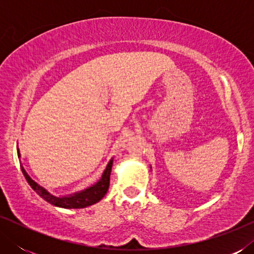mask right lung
<instances>
[{"mask_svg":"<svg viewBox=\"0 0 254 254\" xmlns=\"http://www.w3.org/2000/svg\"><path fill=\"white\" fill-rule=\"evenodd\" d=\"M17 154H18V158H20V152L18 148H17ZM112 165L113 158H111L98 182L95 183L91 186L86 187L84 190H78V192H75L72 194H68V195H54V194L51 193L47 189H45L44 186H41L40 184H38L36 182V180L31 178L29 173H27L25 171V169L23 168L22 164H20V169H22V172L24 177H25L26 182L29 183V185L31 187H32L34 192H36L39 196L43 197L45 201H47L48 203L53 204L55 207L65 208V209H79V208L92 206V204L97 203L105 196L107 190H109L110 176L111 170H112Z\"/></svg>","mask_w":254,"mask_h":254,"instance_id":"right-lung-1","label":"right lung"}]
</instances>
